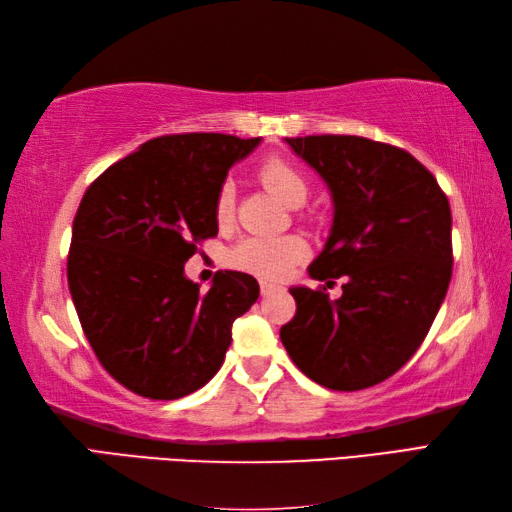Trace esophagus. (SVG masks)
<instances>
[{
  "mask_svg": "<svg viewBox=\"0 0 512 512\" xmlns=\"http://www.w3.org/2000/svg\"><path fill=\"white\" fill-rule=\"evenodd\" d=\"M259 290H262V297H268L270 292L277 290V286L270 284V281H262V284H259Z\"/></svg>",
  "mask_w": 512,
  "mask_h": 512,
  "instance_id": "1",
  "label": "esophagus"
}]
</instances>
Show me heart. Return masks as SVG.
Segmentation results:
<instances>
[{
  "label": "heart",
  "mask_w": 512,
  "mask_h": 512,
  "mask_svg": "<svg viewBox=\"0 0 512 512\" xmlns=\"http://www.w3.org/2000/svg\"><path fill=\"white\" fill-rule=\"evenodd\" d=\"M259 180L281 200L299 206L308 198L310 182L303 169L286 158L270 156L259 165ZM235 211V184L224 180L215 195V217L226 224ZM306 255V242L299 235H246L228 255L233 268L262 279L286 277Z\"/></svg>",
  "instance_id": "heart-1"
}]
</instances>
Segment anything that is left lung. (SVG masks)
<instances>
[{
  "instance_id": "obj_1",
  "label": "left lung",
  "mask_w": 512,
  "mask_h": 512,
  "mask_svg": "<svg viewBox=\"0 0 512 512\" xmlns=\"http://www.w3.org/2000/svg\"><path fill=\"white\" fill-rule=\"evenodd\" d=\"M328 184L334 224L308 275L290 288L297 314L279 336L303 374L328 389L383 383L416 354L447 295L449 200L409 151L361 136L286 138ZM344 277V295L325 289Z\"/></svg>"
}]
</instances>
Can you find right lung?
<instances>
[{
    "label": "right lung",
    "mask_w": 512,
    "mask_h": 512,
    "mask_svg": "<svg viewBox=\"0 0 512 512\" xmlns=\"http://www.w3.org/2000/svg\"><path fill=\"white\" fill-rule=\"evenodd\" d=\"M262 138H151L96 178L76 211L68 286L107 374L138 396L176 400L217 374L237 317L259 297L255 277L215 273L209 292L184 277L217 235L215 195Z\"/></svg>",
    "instance_id": "obj_1"
}]
</instances>
